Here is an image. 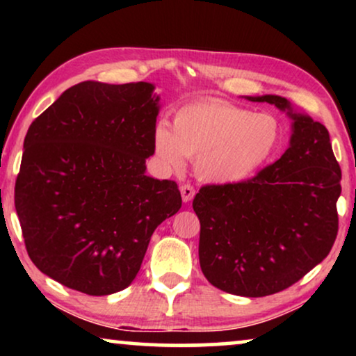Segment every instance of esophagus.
<instances>
[{"label": "esophagus", "instance_id": "esophagus-1", "mask_svg": "<svg viewBox=\"0 0 356 356\" xmlns=\"http://www.w3.org/2000/svg\"><path fill=\"white\" fill-rule=\"evenodd\" d=\"M179 191H181L183 202H189L194 197V194H196V189H194L191 184H183V186L179 188Z\"/></svg>", "mask_w": 356, "mask_h": 356}]
</instances>
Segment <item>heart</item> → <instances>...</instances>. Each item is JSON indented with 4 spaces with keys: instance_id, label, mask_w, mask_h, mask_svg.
<instances>
[{
    "instance_id": "1",
    "label": "heart",
    "mask_w": 356,
    "mask_h": 356,
    "mask_svg": "<svg viewBox=\"0 0 356 356\" xmlns=\"http://www.w3.org/2000/svg\"><path fill=\"white\" fill-rule=\"evenodd\" d=\"M282 136L275 115L207 99L178 108L173 131L159 124L154 145L168 167L181 170L188 157L196 160V172L206 181L236 184L248 181L274 159Z\"/></svg>"
}]
</instances>
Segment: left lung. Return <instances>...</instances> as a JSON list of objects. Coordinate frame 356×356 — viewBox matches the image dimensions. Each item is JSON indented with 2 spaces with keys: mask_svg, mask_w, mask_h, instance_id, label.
<instances>
[{
  "mask_svg": "<svg viewBox=\"0 0 356 356\" xmlns=\"http://www.w3.org/2000/svg\"><path fill=\"white\" fill-rule=\"evenodd\" d=\"M251 100L289 108L290 147L248 181L202 186L193 209L206 279L227 293L257 298L296 284L332 250L342 170L324 124L293 113L284 97Z\"/></svg>",
  "mask_w": 356,
  "mask_h": 356,
  "instance_id": "8db88e82",
  "label": "left lung"
}]
</instances>
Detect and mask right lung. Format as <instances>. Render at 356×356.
<instances>
[{
	"label": "right lung",
	"mask_w": 356,
	"mask_h": 356,
	"mask_svg": "<svg viewBox=\"0 0 356 356\" xmlns=\"http://www.w3.org/2000/svg\"><path fill=\"white\" fill-rule=\"evenodd\" d=\"M149 82L70 87L32 121L14 204L27 254L67 289L111 295L138 275L150 236L181 207L145 175L159 97Z\"/></svg>",
	"instance_id": "add662e5"
}]
</instances>
